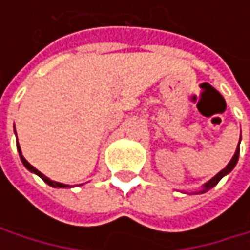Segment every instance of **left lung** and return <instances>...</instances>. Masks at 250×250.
<instances>
[{"label": "left lung", "instance_id": "8db88e82", "mask_svg": "<svg viewBox=\"0 0 250 250\" xmlns=\"http://www.w3.org/2000/svg\"><path fill=\"white\" fill-rule=\"evenodd\" d=\"M239 143H240V142H239ZM239 152H240V150H239V146H237V150H236L234 156L231 158V161L229 162V165L226 167L223 171H220L219 174L216 175L214 178H211V179H210V181H208V182H207V184L204 185L203 191H200V192H197V194H203V192H207L208 189H211L213 187H216V185L219 184V181H220V179H222V178H223L225 175L229 174V172H230V171H231V169H233V168L236 167V164H237V161H239Z\"/></svg>", "mask_w": 250, "mask_h": 250}]
</instances>
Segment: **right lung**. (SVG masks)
<instances>
[{
    "label": "right lung",
    "mask_w": 250,
    "mask_h": 250,
    "mask_svg": "<svg viewBox=\"0 0 250 250\" xmlns=\"http://www.w3.org/2000/svg\"><path fill=\"white\" fill-rule=\"evenodd\" d=\"M17 149H19V153H20V159H21V162H23V165H24L25 168L28 169V171H31V172H34V174H37L46 184H49L50 187H56V188H65V187H68V185H65V184H61V182H55V181H52V179H49L47 176H44V175L42 174L40 171H37L34 167H31L27 161L24 159V156L21 155V149H20V146H19V143H17Z\"/></svg>",
    "instance_id": "1"
}]
</instances>
